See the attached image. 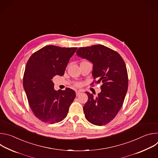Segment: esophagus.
<instances>
[{"label": "esophagus", "instance_id": "1", "mask_svg": "<svg viewBox=\"0 0 158 158\" xmlns=\"http://www.w3.org/2000/svg\"><path fill=\"white\" fill-rule=\"evenodd\" d=\"M81 93V91H77H77H76V96H79L80 94Z\"/></svg>", "mask_w": 158, "mask_h": 158}]
</instances>
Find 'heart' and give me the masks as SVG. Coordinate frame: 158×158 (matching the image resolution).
<instances>
[{
  "label": "heart",
  "instance_id": "b5f03b06",
  "mask_svg": "<svg viewBox=\"0 0 158 158\" xmlns=\"http://www.w3.org/2000/svg\"><path fill=\"white\" fill-rule=\"evenodd\" d=\"M77 85H79V84H77Z\"/></svg>",
  "mask_w": 158,
  "mask_h": 158
}]
</instances>
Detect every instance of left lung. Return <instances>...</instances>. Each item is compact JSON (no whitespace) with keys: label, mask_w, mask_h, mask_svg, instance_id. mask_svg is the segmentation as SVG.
<instances>
[{"label":"left lung","mask_w":158,"mask_h":158,"mask_svg":"<svg viewBox=\"0 0 158 158\" xmlns=\"http://www.w3.org/2000/svg\"><path fill=\"white\" fill-rule=\"evenodd\" d=\"M76 54L93 63V76L98 79L96 83L102 82L97 97L85 92V118L93 124L105 125L116 117L125 99L128 87L125 62L117 52L101 44L79 48Z\"/></svg>","instance_id":"1"}]
</instances>
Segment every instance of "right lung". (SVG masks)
<instances>
[{"instance_id": "obj_1", "label": "right lung", "mask_w": 158, "mask_h": 158, "mask_svg": "<svg viewBox=\"0 0 158 158\" xmlns=\"http://www.w3.org/2000/svg\"><path fill=\"white\" fill-rule=\"evenodd\" d=\"M76 48L47 46L34 53L28 60L23 78V86L29 106L41 121L54 124L66 118L76 98L74 90L56 91L52 78L62 76Z\"/></svg>"}]
</instances>
